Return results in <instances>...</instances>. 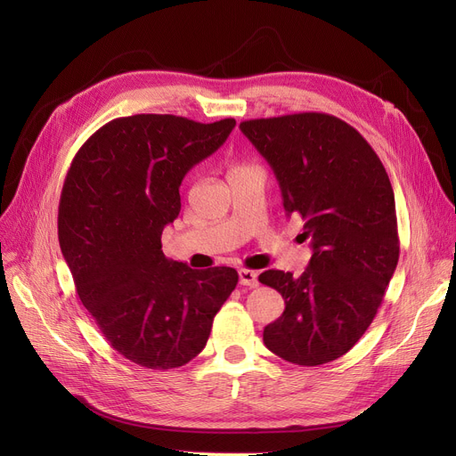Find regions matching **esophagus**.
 I'll return each instance as SVG.
<instances>
[{
	"label": "esophagus",
	"mask_w": 456,
	"mask_h": 456,
	"mask_svg": "<svg viewBox=\"0 0 456 456\" xmlns=\"http://www.w3.org/2000/svg\"><path fill=\"white\" fill-rule=\"evenodd\" d=\"M238 279H240L242 286H249V289H256L258 286V273L253 270H240L238 272Z\"/></svg>",
	"instance_id": "obj_1"
}]
</instances>
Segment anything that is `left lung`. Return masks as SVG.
Segmentation results:
<instances>
[{
    "label": "left lung",
    "mask_w": 456,
    "mask_h": 456,
    "mask_svg": "<svg viewBox=\"0 0 456 456\" xmlns=\"http://www.w3.org/2000/svg\"><path fill=\"white\" fill-rule=\"evenodd\" d=\"M242 133L268 160L286 216L305 222L306 270L258 275L284 299L265 344L299 366L346 354L371 325L399 260L394 190L364 136L340 118L299 112L248 119Z\"/></svg>",
    "instance_id": "8db88e82"
}]
</instances>
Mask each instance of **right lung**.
Returning <instances> with one entry per match:
<instances>
[{"instance_id": "right-lung-1", "label": "right lung", "mask_w": 456, "mask_h": 456, "mask_svg": "<svg viewBox=\"0 0 456 456\" xmlns=\"http://www.w3.org/2000/svg\"><path fill=\"white\" fill-rule=\"evenodd\" d=\"M234 126L232 118H116L71 160L59 205L61 249L103 337L138 366L172 370L198 356L238 282L232 268L191 270L166 258L160 244L179 216L184 175Z\"/></svg>"}]
</instances>
